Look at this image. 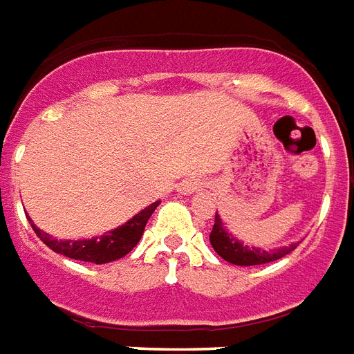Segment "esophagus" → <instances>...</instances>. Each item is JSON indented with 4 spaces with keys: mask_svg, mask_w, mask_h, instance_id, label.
I'll return each instance as SVG.
<instances>
[{
    "mask_svg": "<svg viewBox=\"0 0 354 354\" xmlns=\"http://www.w3.org/2000/svg\"><path fill=\"white\" fill-rule=\"evenodd\" d=\"M196 189H198V183L196 182H183L182 183L183 193H193V191H196Z\"/></svg>",
    "mask_w": 354,
    "mask_h": 354,
    "instance_id": "1",
    "label": "esophagus"
}]
</instances>
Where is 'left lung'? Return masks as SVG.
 <instances>
[{"label": "left lung", "instance_id": "obj_1", "mask_svg": "<svg viewBox=\"0 0 354 354\" xmlns=\"http://www.w3.org/2000/svg\"><path fill=\"white\" fill-rule=\"evenodd\" d=\"M209 243H212V247L221 258H225L226 261L236 263V266H261V263H269V261L280 260L282 256L290 254L291 250L297 247L295 243H293L290 247L273 250V252L254 249V247L250 249V247L239 243L236 237L226 232L217 213H215V223H213L212 234H209Z\"/></svg>", "mask_w": 354, "mask_h": 354}]
</instances>
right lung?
<instances>
[{
  "instance_id": "1",
  "label": "right lung",
  "mask_w": 354,
  "mask_h": 354,
  "mask_svg": "<svg viewBox=\"0 0 354 354\" xmlns=\"http://www.w3.org/2000/svg\"><path fill=\"white\" fill-rule=\"evenodd\" d=\"M159 202H153L142 212L135 215L133 219L128 221L126 225L118 226L113 232H107L104 236L93 237V239H81V241H63V239H55L50 234L39 230L37 226L31 223L35 234L40 237V241L48 245L53 252L72 258V260L81 261H93V263H107V261L118 260L133 249L135 245L141 239L145 226H147L150 215L153 209L158 207Z\"/></svg>"
}]
</instances>
